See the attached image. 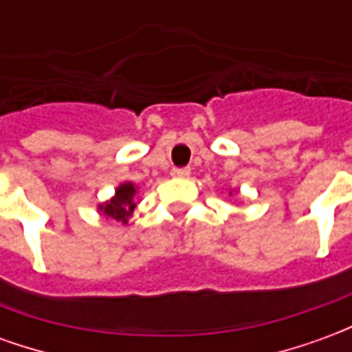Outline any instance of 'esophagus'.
<instances>
[{
	"instance_id": "1",
	"label": "esophagus",
	"mask_w": 352,
	"mask_h": 352,
	"mask_svg": "<svg viewBox=\"0 0 352 352\" xmlns=\"http://www.w3.org/2000/svg\"><path fill=\"white\" fill-rule=\"evenodd\" d=\"M171 175L177 177V179H186V177H190V169L188 168H173L171 169Z\"/></svg>"
}]
</instances>
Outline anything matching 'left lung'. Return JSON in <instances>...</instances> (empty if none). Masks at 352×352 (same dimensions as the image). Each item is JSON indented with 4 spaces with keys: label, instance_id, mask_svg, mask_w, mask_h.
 Here are the masks:
<instances>
[{
    "label": "left lung",
    "instance_id": "8db88e82",
    "mask_svg": "<svg viewBox=\"0 0 352 352\" xmlns=\"http://www.w3.org/2000/svg\"><path fill=\"white\" fill-rule=\"evenodd\" d=\"M230 196H232V190H230Z\"/></svg>",
    "mask_w": 352,
    "mask_h": 352
}]
</instances>
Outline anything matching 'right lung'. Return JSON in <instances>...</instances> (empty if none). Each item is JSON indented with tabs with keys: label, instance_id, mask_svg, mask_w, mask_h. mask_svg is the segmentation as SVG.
Returning a JSON list of instances; mask_svg holds the SVG:
<instances>
[{
	"label": "right lung",
	"instance_id": "right-lung-1",
	"mask_svg": "<svg viewBox=\"0 0 352 352\" xmlns=\"http://www.w3.org/2000/svg\"><path fill=\"white\" fill-rule=\"evenodd\" d=\"M135 196H138V186L133 183H122L116 186L115 196L107 201L98 206V211L109 219L126 224L133 211H135Z\"/></svg>",
	"mask_w": 352,
	"mask_h": 352
}]
</instances>
